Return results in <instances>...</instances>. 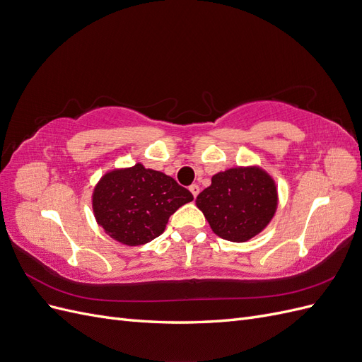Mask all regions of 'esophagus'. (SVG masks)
Returning <instances> with one entry per match:
<instances>
[{
    "label": "esophagus",
    "mask_w": 362,
    "mask_h": 362,
    "mask_svg": "<svg viewBox=\"0 0 362 362\" xmlns=\"http://www.w3.org/2000/svg\"><path fill=\"white\" fill-rule=\"evenodd\" d=\"M189 190L192 192V194H193V198H196V196H198L199 194V185L198 184H192L190 185V187H189Z\"/></svg>",
    "instance_id": "34e87169"
}]
</instances>
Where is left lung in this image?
I'll use <instances>...</instances> for the list:
<instances>
[{"label": "left lung", "instance_id": "1", "mask_svg": "<svg viewBox=\"0 0 362 362\" xmlns=\"http://www.w3.org/2000/svg\"><path fill=\"white\" fill-rule=\"evenodd\" d=\"M278 187L259 166H238L213 175L211 185L196 198L213 233L243 243L258 235L278 210Z\"/></svg>", "mask_w": 362, "mask_h": 362}]
</instances>
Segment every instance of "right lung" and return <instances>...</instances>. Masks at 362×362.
<instances>
[{"instance_id":"add662e5","label":"right lung","mask_w":362,"mask_h":362,"mask_svg":"<svg viewBox=\"0 0 362 362\" xmlns=\"http://www.w3.org/2000/svg\"><path fill=\"white\" fill-rule=\"evenodd\" d=\"M193 194L169 175L141 163L105 172L92 193V210L107 235L125 246L146 245Z\"/></svg>"}]
</instances>
